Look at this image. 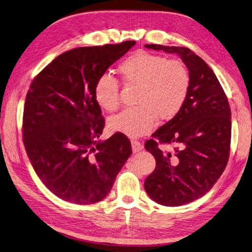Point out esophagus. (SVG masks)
<instances>
[{"instance_id":"1","label":"esophagus","mask_w":252,"mask_h":252,"mask_svg":"<svg viewBox=\"0 0 252 252\" xmlns=\"http://www.w3.org/2000/svg\"><path fill=\"white\" fill-rule=\"evenodd\" d=\"M131 144H132V150H133V153H138V151H140L143 149V145L140 144L138 140H132L131 142Z\"/></svg>"}]
</instances>
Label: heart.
Returning a JSON list of instances; mask_svg holds the SVG:
<instances>
[{
	"mask_svg": "<svg viewBox=\"0 0 252 252\" xmlns=\"http://www.w3.org/2000/svg\"><path fill=\"white\" fill-rule=\"evenodd\" d=\"M118 71L127 85H138L137 106L126 108L109 119L110 130L128 137H138L155 127L158 118L176 117L188 98L191 78L188 68L178 60L135 51L120 63ZM93 94L98 106L114 112L120 105L119 81L108 74L96 79Z\"/></svg>",
	"mask_w": 252,
	"mask_h": 252,
	"instance_id": "1",
	"label": "heart"
}]
</instances>
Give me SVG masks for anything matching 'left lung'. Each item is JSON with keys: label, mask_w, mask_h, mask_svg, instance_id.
Masks as SVG:
<instances>
[{"label": "left lung", "mask_w": 252, "mask_h": 252, "mask_svg": "<svg viewBox=\"0 0 252 252\" xmlns=\"http://www.w3.org/2000/svg\"><path fill=\"white\" fill-rule=\"evenodd\" d=\"M177 54L189 69L188 98L179 114L146 140L156 168L145 180L151 200L180 206L205 195L223 173L230 157L231 108L219 80L207 63L186 47L145 45ZM174 146L164 153L158 144Z\"/></svg>", "instance_id": "left-lung-1"}]
</instances>
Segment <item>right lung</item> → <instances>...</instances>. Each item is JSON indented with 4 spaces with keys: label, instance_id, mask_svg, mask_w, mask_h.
<instances>
[{
    "label": "right lung",
    "instance_id": "right-lung-1",
    "mask_svg": "<svg viewBox=\"0 0 252 252\" xmlns=\"http://www.w3.org/2000/svg\"><path fill=\"white\" fill-rule=\"evenodd\" d=\"M134 45L126 40L64 52L35 76L27 93L26 151L42 183L64 201H102L132 155L124 134L98 140L105 120L93 90L99 76Z\"/></svg>",
    "mask_w": 252,
    "mask_h": 252
}]
</instances>
